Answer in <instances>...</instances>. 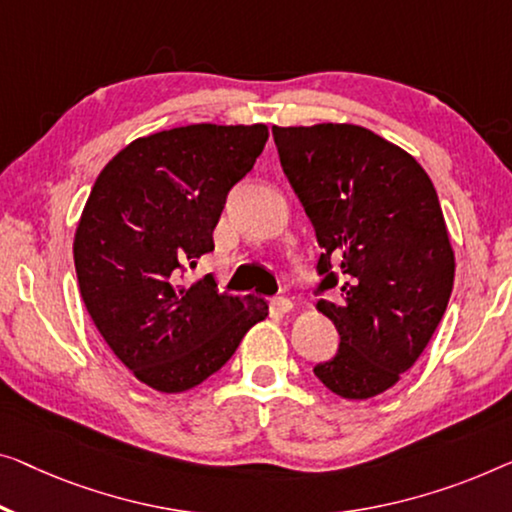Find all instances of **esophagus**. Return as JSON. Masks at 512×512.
I'll return each mask as SVG.
<instances>
[{"label": "esophagus", "instance_id": "34e87169", "mask_svg": "<svg viewBox=\"0 0 512 512\" xmlns=\"http://www.w3.org/2000/svg\"><path fill=\"white\" fill-rule=\"evenodd\" d=\"M271 305H273V308H276L278 312H289V310L294 308V303L289 301V299H285V296H278V299H273Z\"/></svg>", "mask_w": 512, "mask_h": 512}]
</instances>
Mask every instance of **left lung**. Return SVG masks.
<instances>
[{
    "instance_id": "1",
    "label": "left lung",
    "mask_w": 512,
    "mask_h": 512,
    "mask_svg": "<svg viewBox=\"0 0 512 512\" xmlns=\"http://www.w3.org/2000/svg\"><path fill=\"white\" fill-rule=\"evenodd\" d=\"M280 165L322 248L317 294L340 347L315 375L345 400L395 386L444 317L455 255L437 190L414 156L354 124L273 126Z\"/></svg>"
}]
</instances>
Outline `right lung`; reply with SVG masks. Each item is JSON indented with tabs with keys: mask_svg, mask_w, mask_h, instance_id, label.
Segmentation results:
<instances>
[{
	"mask_svg": "<svg viewBox=\"0 0 512 512\" xmlns=\"http://www.w3.org/2000/svg\"><path fill=\"white\" fill-rule=\"evenodd\" d=\"M266 140L264 124L137 137L91 188L73 241L82 301L114 356L160 393L202 384L269 315L264 299L220 294L207 276L181 282L213 250L227 193Z\"/></svg>",
	"mask_w": 512,
	"mask_h": 512,
	"instance_id": "add662e5",
	"label": "right lung"
}]
</instances>
